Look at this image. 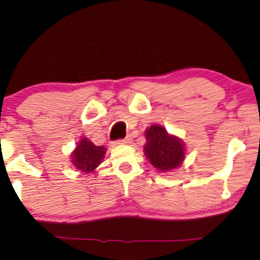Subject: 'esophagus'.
Wrapping results in <instances>:
<instances>
[{"label": "esophagus", "instance_id": "esophagus-1", "mask_svg": "<svg viewBox=\"0 0 260 260\" xmlns=\"http://www.w3.org/2000/svg\"><path fill=\"white\" fill-rule=\"evenodd\" d=\"M119 143H120V144H124V145H129L131 143H132V138L128 136V137L124 138V139L119 140Z\"/></svg>", "mask_w": 260, "mask_h": 260}]
</instances>
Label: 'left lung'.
Wrapping results in <instances>:
<instances>
[{
    "mask_svg": "<svg viewBox=\"0 0 260 260\" xmlns=\"http://www.w3.org/2000/svg\"><path fill=\"white\" fill-rule=\"evenodd\" d=\"M146 144L144 153L152 166L160 172L178 169L185 159V144L181 138L170 134L161 124L153 123L145 131Z\"/></svg>",
    "mask_w": 260,
    "mask_h": 260,
    "instance_id": "obj_1",
    "label": "left lung"
}]
</instances>
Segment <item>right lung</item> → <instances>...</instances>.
I'll list each match as a JSON object with an SVG mask.
<instances>
[{
    "instance_id": "obj_1",
    "label": "right lung",
    "mask_w": 260,
    "mask_h": 260,
    "mask_svg": "<svg viewBox=\"0 0 260 260\" xmlns=\"http://www.w3.org/2000/svg\"><path fill=\"white\" fill-rule=\"evenodd\" d=\"M107 147L96 146L88 138L82 137L76 143L75 150L71 152V164L76 170L83 174H91L105 158Z\"/></svg>"
}]
</instances>
